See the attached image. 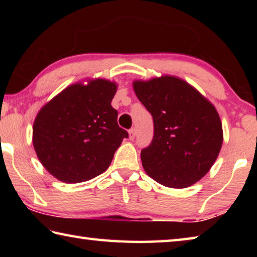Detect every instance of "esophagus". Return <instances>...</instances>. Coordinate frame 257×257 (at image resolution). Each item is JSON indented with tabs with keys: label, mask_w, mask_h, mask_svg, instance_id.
<instances>
[{
	"label": "esophagus",
	"mask_w": 257,
	"mask_h": 257,
	"mask_svg": "<svg viewBox=\"0 0 257 257\" xmlns=\"http://www.w3.org/2000/svg\"><path fill=\"white\" fill-rule=\"evenodd\" d=\"M135 137H136V129L132 128L129 130V139L130 141H134Z\"/></svg>",
	"instance_id": "34e87169"
}]
</instances>
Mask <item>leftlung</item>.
<instances>
[{
  "mask_svg": "<svg viewBox=\"0 0 257 257\" xmlns=\"http://www.w3.org/2000/svg\"><path fill=\"white\" fill-rule=\"evenodd\" d=\"M134 89L154 123L151 144L141 158L147 175L171 188H186L210 170L222 146L215 107L179 78L135 81Z\"/></svg>",
  "mask_w": 257,
  "mask_h": 257,
  "instance_id": "8db88e82",
  "label": "left lung"
}]
</instances>
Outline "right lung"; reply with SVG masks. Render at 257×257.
<instances>
[{
  "mask_svg": "<svg viewBox=\"0 0 257 257\" xmlns=\"http://www.w3.org/2000/svg\"><path fill=\"white\" fill-rule=\"evenodd\" d=\"M116 85L104 79L68 87L38 112L33 144L52 176L68 184L87 181L108 168L128 133L111 105Z\"/></svg>",
  "mask_w": 257,
  "mask_h": 257,
  "instance_id": "right-lung-1",
  "label": "right lung"
}]
</instances>
